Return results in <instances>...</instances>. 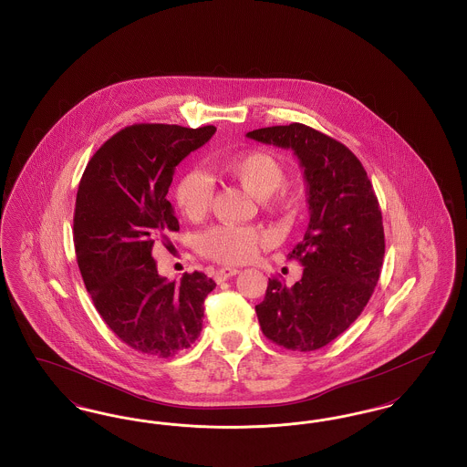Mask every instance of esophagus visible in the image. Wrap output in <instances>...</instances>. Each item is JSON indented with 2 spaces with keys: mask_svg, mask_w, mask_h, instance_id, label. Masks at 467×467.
<instances>
[{
  "mask_svg": "<svg viewBox=\"0 0 467 467\" xmlns=\"http://www.w3.org/2000/svg\"><path fill=\"white\" fill-rule=\"evenodd\" d=\"M234 275H238V269H236V267H221V269L215 271V280H217V282H223V280H227V278H231V276H234Z\"/></svg>",
  "mask_w": 467,
  "mask_h": 467,
  "instance_id": "obj_1",
  "label": "esophagus"
}]
</instances>
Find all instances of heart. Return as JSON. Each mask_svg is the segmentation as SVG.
Listing matches in <instances>:
<instances>
[{
  "label": "heart",
  "instance_id": "obj_1",
  "mask_svg": "<svg viewBox=\"0 0 467 467\" xmlns=\"http://www.w3.org/2000/svg\"><path fill=\"white\" fill-rule=\"evenodd\" d=\"M223 177L238 183L263 206L285 208L294 200L284 183L285 170L278 157L266 150H246L217 159ZM178 210L189 221H201L213 201V183L204 173L191 170L178 178L173 189ZM273 244V234L257 225H215L200 236V252L223 265H242L254 259L259 248Z\"/></svg>",
  "mask_w": 467,
  "mask_h": 467
}]
</instances>
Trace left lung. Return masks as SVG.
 Here are the masks:
<instances>
[{
	"instance_id": "8db88e82",
	"label": "left lung",
	"mask_w": 467,
	"mask_h": 467,
	"mask_svg": "<svg viewBox=\"0 0 467 467\" xmlns=\"http://www.w3.org/2000/svg\"><path fill=\"white\" fill-rule=\"evenodd\" d=\"M246 136L294 150L305 170L310 223L289 254L303 276L292 287L269 278L255 311L267 339L313 352L356 322L377 287L385 254L377 194L354 152L310 126L292 122Z\"/></svg>"
}]
</instances>
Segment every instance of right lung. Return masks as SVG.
<instances>
[{"mask_svg": "<svg viewBox=\"0 0 467 467\" xmlns=\"http://www.w3.org/2000/svg\"><path fill=\"white\" fill-rule=\"evenodd\" d=\"M217 131L134 124L107 140L82 175L73 244L86 289L105 324L136 352L168 358L201 333L204 299L215 282L185 273L159 276L152 246L180 229L166 200L178 162Z\"/></svg>", "mask_w": 467, "mask_h": 467, "instance_id": "obj_1", "label": "right lung"}]
</instances>
